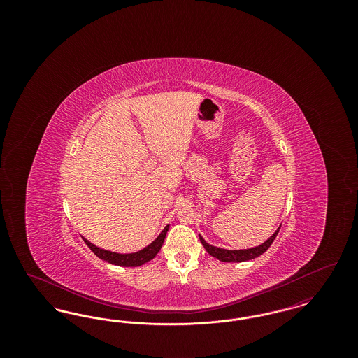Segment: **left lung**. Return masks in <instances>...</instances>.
<instances>
[{
    "mask_svg": "<svg viewBox=\"0 0 358 358\" xmlns=\"http://www.w3.org/2000/svg\"><path fill=\"white\" fill-rule=\"evenodd\" d=\"M279 229H280V227L275 231V234H273V236L268 238V240H266L263 244L257 245L255 248H248V250H236V251H232V250L217 248V247H215V245L208 244L201 236H200V241H201V244L204 245V248L208 251L209 255H212L213 257H217L219 260L227 262V263H238V262H247V260L255 259L257 256L264 254V252L270 248V245L273 244V241L275 240V238H276Z\"/></svg>",
    "mask_w": 358,
    "mask_h": 358,
    "instance_id": "8db88e82",
    "label": "left lung"
}]
</instances>
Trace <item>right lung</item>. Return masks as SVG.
I'll return each instance as SVG.
<instances>
[{
  "mask_svg": "<svg viewBox=\"0 0 358 358\" xmlns=\"http://www.w3.org/2000/svg\"><path fill=\"white\" fill-rule=\"evenodd\" d=\"M168 229H169V225H166L164 228V231L159 234V236L155 238L152 244H149L148 247H145L143 250L134 252V254H117V252L106 251V250H102V248L94 245L87 238H83V240H85V244L90 247V250L98 257H101L102 260H106V262H108L111 264H115V266H122V267H138V266H142L146 262L152 260L154 256L159 252Z\"/></svg>",
  "mask_w": 358,
  "mask_h": 358,
  "instance_id": "add662e5",
  "label": "right lung"
}]
</instances>
